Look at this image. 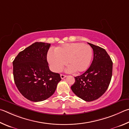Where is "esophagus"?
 I'll return each instance as SVG.
<instances>
[{"instance_id":"34e87169","label":"esophagus","mask_w":129,"mask_h":129,"mask_svg":"<svg viewBox=\"0 0 129 129\" xmlns=\"http://www.w3.org/2000/svg\"><path fill=\"white\" fill-rule=\"evenodd\" d=\"M66 77V75H63V74H60V78L62 79H64Z\"/></svg>"}]
</instances>
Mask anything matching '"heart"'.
Here are the masks:
<instances>
[{"label": "heart", "instance_id": "b5f03b06", "mask_svg": "<svg viewBox=\"0 0 129 129\" xmlns=\"http://www.w3.org/2000/svg\"><path fill=\"white\" fill-rule=\"evenodd\" d=\"M92 57V50L89 45L82 43L65 44L55 49V52L50 51L47 60L51 69L59 72L66 64L67 71L79 74L88 68Z\"/></svg>", "mask_w": 129, "mask_h": 129}]
</instances>
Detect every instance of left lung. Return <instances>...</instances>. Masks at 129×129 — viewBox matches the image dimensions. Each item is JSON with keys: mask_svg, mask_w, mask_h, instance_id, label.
I'll return each mask as SVG.
<instances>
[{"mask_svg": "<svg viewBox=\"0 0 129 129\" xmlns=\"http://www.w3.org/2000/svg\"><path fill=\"white\" fill-rule=\"evenodd\" d=\"M93 50V59L84 74L75 77L73 92L85 101L97 100L107 91L111 81L113 62L104 49L88 43Z\"/></svg>", "mask_w": 129, "mask_h": 129, "instance_id": "1", "label": "left lung"}]
</instances>
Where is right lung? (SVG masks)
I'll list each match as a JSON object with an SVG mask.
<instances>
[{
    "instance_id": "obj_1",
    "label": "right lung",
    "mask_w": 129,
    "mask_h": 129,
    "mask_svg": "<svg viewBox=\"0 0 129 129\" xmlns=\"http://www.w3.org/2000/svg\"><path fill=\"white\" fill-rule=\"evenodd\" d=\"M50 44L36 42L20 51L13 61V74L17 89L28 100H46L55 91L60 75L50 70L47 54Z\"/></svg>"
}]
</instances>
